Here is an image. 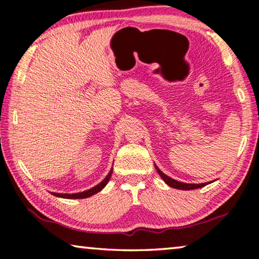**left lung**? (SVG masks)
<instances>
[{"instance_id":"1","label":"left lung","mask_w":259,"mask_h":259,"mask_svg":"<svg viewBox=\"0 0 259 259\" xmlns=\"http://www.w3.org/2000/svg\"><path fill=\"white\" fill-rule=\"evenodd\" d=\"M157 172H159L160 176L162 177V179L165 182V184H168L170 187H174V188H178V190H184V191H188V190H195V188H200V187H203L207 185V183H203V184H186V183H182V182H177L175 181V179L170 178L164 175L163 172L161 171V170L155 166Z\"/></svg>"}]
</instances>
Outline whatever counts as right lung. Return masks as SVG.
<instances>
[{
    "label": "right lung",
    "instance_id": "add662e5",
    "mask_svg": "<svg viewBox=\"0 0 259 259\" xmlns=\"http://www.w3.org/2000/svg\"><path fill=\"white\" fill-rule=\"evenodd\" d=\"M112 171H113V170L109 171V174L107 175L106 178H105L102 183L98 184L97 186L90 188V190H88V191L81 192V193H75V194H60V193H52V194L56 195V196H59V198H64V199H85V198H89V196L100 192L105 186H106V184L108 183L109 178H111V176H112Z\"/></svg>",
    "mask_w": 259,
    "mask_h": 259
}]
</instances>
